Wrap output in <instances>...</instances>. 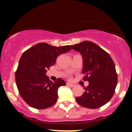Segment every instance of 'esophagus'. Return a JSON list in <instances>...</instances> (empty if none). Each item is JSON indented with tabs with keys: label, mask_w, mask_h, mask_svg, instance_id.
<instances>
[{
	"label": "esophagus",
	"mask_w": 132,
	"mask_h": 132,
	"mask_svg": "<svg viewBox=\"0 0 132 132\" xmlns=\"http://www.w3.org/2000/svg\"><path fill=\"white\" fill-rule=\"evenodd\" d=\"M67 85L69 86H71V87H73V86H75V84H71V83H67Z\"/></svg>",
	"instance_id": "obj_1"
}]
</instances>
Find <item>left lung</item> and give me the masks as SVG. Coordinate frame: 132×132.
<instances>
[{"instance_id":"obj_1","label":"left lung","mask_w":132,"mask_h":132,"mask_svg":"<svg viewBox=\"0 0 132 132\" xmlns=\"http://www.w3.org/2000/svg\"><path fill=\"white\" fill-rule=\"evenodd\" d=\"M82 57V73L89 85L81 96L76 101L89 109L102 107L112 97L117 84V75L112 59L99 46L84 41L71 46Z\"/></svg>"}]
</instances>
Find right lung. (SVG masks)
<instances>
[{
  "label": "right lung",
  "instance_id": "add662e5",
  "mask_svg": "<svg viewBox=\"0 0 132 132\" xmlns=\"http://www.w3.org/2000/svg\"><path fill=\"white\" fill-rule=\"evenodd\" d=\"M71 50L69 45L56 47L40 43L23 53L15 72V81L20 95L30 107L45 109L56 102L59 87L66 85V82L61 78L52 82L46 73L60 54Z\"/></svg>",
  "mask_w": 132,
  "mask_h": 132
}]
</instances>
